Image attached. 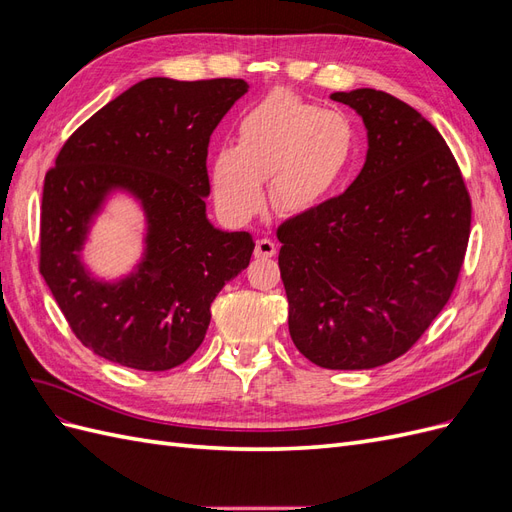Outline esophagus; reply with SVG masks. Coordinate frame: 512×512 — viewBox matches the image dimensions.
Wrapping results in <instances>:
<instances>
[{
    "label": "esophagus",
    "mask_w": 512,
    "mask_h": 512,
    "mask_svg": "<svg viewBox=\"0 0 512 512\" xmlns=\"http://www.w3.org/2000/svg\"><path fill=\"white\" fill-rule=\"evenodd\" d=\"M275 250H277L275 243L271 239H267V237H262V239L256 241L254 254H256V258H271V256H275Z\"/></svg>",
    "instance_id": "esophagus-1"
}]
</instances>
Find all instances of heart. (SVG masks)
Masks as SVG:
<instances>
[{"label":"heart","mask_w":512,"mask_h":512,"mask_svg":"<svg viewBox=\"0 0 512 512\" xmlns=\"http://www.w3.org/2000/svg\"><path fill=\"white\" fill-rule=\"evenodd\" d=\"M359 156V132L348 115L324 111L290 91H271L237 123V145H222L211 158V185L220 211L245 222L265 203L305 211L342 183Z\"/></svg>","instance_id":"obj_1"}]
</instances>
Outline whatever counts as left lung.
Here are the masks:
<instances>
[{
	"mask_svg": "<svg viewBox=\"0 0 512 512\" xmlns=\"http://www.w3.org/2000/svg\"><path fill=\"white\" fill-rule=\"evenodd\" d=\"M365 123L350 188L277 228L288 331L324 369H371L408 352L457 284L472 203L440 132L376 89L335 91Z\"/></svg>",
	"mask_w": 512,
	"mask_h": 512,
	"instance_id": "obj_1",
	"label": "left lung"
}]
</instances>
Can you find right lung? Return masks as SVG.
Masks as SVG:
<instances>
[{
  "label": "right lung",
  "instance_id": "right-lung-1",
  "mask_svg": "<svg viewBox=\"0 0 512 512\" xmlns=\"http://www.w3.org/2000/svg\"><path fill=\"white\" fill-rule=\"evenodd\" d=\"M247 85L241 79L153 76L102 106L46 173L40 273L81 344L143 371L185 363L203 344L211 303L254 252L250 232L207 218V147ZM128 193L146 218L144 254L119 281L82 260L107 198Z\"/></svg>",
  "mask_w": 512,
  "mask_h": 512
}]
</instances>
